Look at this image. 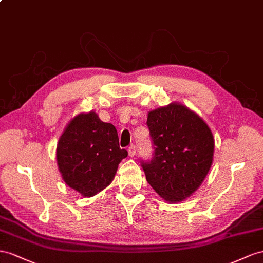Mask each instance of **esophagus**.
<instances>
[{"instance_id":"1","label":"esophagus","mask_w":263,"mask_h":263,"mask_svg":"<svg viewBox=\"0 0 263 263\" xmlns=\"http://www.w3.org/2000/svg\"><path fill=\"white\" fill-rule=\"evenodd\" d=\"M127 152H129V156H130L131 158L136 157V154H137V152H136V146H134V145L129 146V149H127Z\"/></svg>"}]
</instances>
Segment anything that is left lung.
<instances>
[{"mask_svg":"<svg viewBox=\"0 0 263 263\" xmlns=\"http://www.w3.org/2000/svg\"><path fill=\"white\" fill-rule=\"evenodd\" d=\"M152 159L142 161L145 178L159 196L171 203L189 198L210 170L214 140L208 124L180 103L147 113Z\"/></svg>","mask_w":263,"mask_h":263,"instance_id":"left-lung-1","label":"left lung"}]
</instances>
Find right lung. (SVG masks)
<instances>
[{
    "label": "right lung",
    "instance_id": "obj_1",
    "mask_svg": "<svg viewBox=\"0 0 263 263\" xmlns=\"http://www.w3.org/2000/svg\"><path fill=\"white\" fill-rule=\"evenodd\" d=\"M126 157L127 151L119 145L116 126L101 121L93 111L74 117L57 146L64 182L83 197H93L105 189Z\"/></svg>",
    "mask_w": 263,
    "mask_h": 263
}]
</instances>
